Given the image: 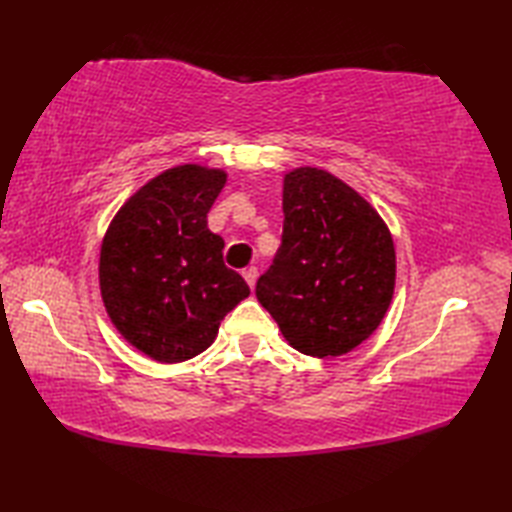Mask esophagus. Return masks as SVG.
Wrapping results in <instances>:
<instances>
[{"instance_id": "34e87169", "label": "esophagus", "mask_w": 512, "mask_h": 512, "mask_svg": "<svg viewBox=\"0 0 512 512\" xmlns=\"http://www.w3.org/2000/svg\"><path fill=\"white\" fill-rule=\"evenodd\" d=\"M244 279H246V284L250 286V288H255V281H257V268L255 266H250V268H246L244 270Z\"/></svg>"}]
</instances>
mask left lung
Returning <instances> with one entry per match:
<instances>
[{
	"label": "left lung",
	"mask_w": 512,
	"mask_h": 512,
	"mask_svg": "<svg viewBox=\"0 0 512 512\" xmlns=\"http://www.w3.org/2000/svg\"><path fill=\"white\" fill-rule=\"evenodd\" d=\"M396 286V248L378 211L319 167L284 176L281 246L255 295L297 352H352L385 319Z\"/></svg>",
	"instance_id": "8db88e82"
}]
</instances>
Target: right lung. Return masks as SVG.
<instances>
[{
	"label": "right lung",
	"mask_w": 512,
	"mask_h": 512,
	"mask_svg": "<svg viewBox=\"0 0 512 512\" xmlns=\"http://www.w3.org/2000/svg\"><path fill=\"white\" fill-rule=\"evenodd\" d=\"M226 171L184 162L158 173L107 226L99 286L123 339L156 363H182L209 347L220 323L250 295L224 266V239L206 213Z\"/></svg>",
	"instance_id": "obj_1"
}]
</instances>
